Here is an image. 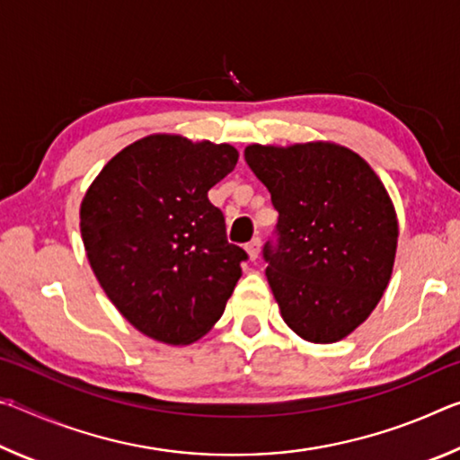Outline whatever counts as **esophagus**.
<instances>
[{
    "label": "esophagus",
    "mask_w": 460,
    "mask_h": 460,
    "mask_svg": "<svg viewBox=\"0 0 460 460\" xmlns=\"http://www.w3.org/2000/svg\"><path fill=\"white\" fill-rule=\"evenodd\" d=\"M260 245H261V241H260V237H255V239H252V241H249V243L245 245L247 258H249V260H252V261H255V260H258V253H260Z\"/></svg>",
    "instance_id": "34e87169"
}]
</instances>
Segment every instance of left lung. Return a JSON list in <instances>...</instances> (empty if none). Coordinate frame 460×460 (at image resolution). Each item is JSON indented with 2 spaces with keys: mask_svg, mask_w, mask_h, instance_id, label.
<instances>
[{
  "mask_svg": "<svg viewBox=\"0 0 460 460\" xmlns=\"http://www.w3.org/2000/svg\"><path fill=\"white\" fill-rule=\"evenodd\" d=\"M278 217L263 247L284 323L308 342H337L367 321L392 278L398 215L359 154L332 142L245 147Z\"/></svg>",
  "mask_w": 460,
  "mask_h": 460,
  "instance_id": "obj_1",
  "label": "left lung"
}]
</instances>
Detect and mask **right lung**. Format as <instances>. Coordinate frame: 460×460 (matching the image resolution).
I'll list each match as a JSON object with an SVG mask.
<instances>
[{"label": "right lung", "instance_id": "1", "mask_svg": "<svg viewBox=\"0 0 460 460\" xmlns=\"http://www.w3.org/2000/svg\"><path fill=\"white\" fill-rule=\"evenodd\" d=\"M237 158L229 144L152 134L115 154L84 192L93 274L146 337L190 345L221 318L247 253L227 241L208 190Z\"/></svg>", "mask_w": 460, "mask_h": 460}]
</instances>
